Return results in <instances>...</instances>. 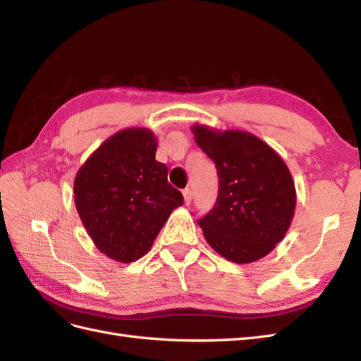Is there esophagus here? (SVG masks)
Masks as SVG:
<instances>
[{
	"instance_id": "1",
	"label": "esophagus",
	"mask_w": 361,
	"mask_h": 361,
	"mask_svg": "<svg viewBox=\"0 0 361 361\" xmlns=\"http://www.w3.org/2000/svg\"><path fill=\"white\" fill-rule=\"evenodd\" d=\"M182 194H183V202H185V204L190 206V204H191V202H192V194H191V190H190V188H185V190L182 191Z\"/></svg>"
}]
</instances>
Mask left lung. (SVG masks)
Here are the masks:
<instances>
[{"label":"left lung","instance_id":"left-lung-1","mask_svg":"<svg viewBox=\"0 0 361 361\" xmlns=\"http://www.w3.org/2000/svg\"><path fill=\"white\" fill-rule=\"evenodd\" d=\"M194 141L216 167L218 197L199 221L218 255L251 264L276 248L289 231L297 204L292 174L277 152L239 129L191 126Z\"/></svg>","mask_w":361,"mask_h":361}]
</instances>
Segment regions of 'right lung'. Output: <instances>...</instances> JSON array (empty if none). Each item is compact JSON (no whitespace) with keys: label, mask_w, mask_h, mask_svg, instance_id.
I'll return each instance as SVG.
<instances>
[{"label":"right lung","mask_w":361,"mask_h":361,"mask_svg":"<svg viewBox=\"0 0 361 361\" xmlns=\"http://www.w3.org/2000/svg\"><path fill=\"white\" fill-rule=\"evenodd\" d=\"M157 135L147 128L118 130L97 147L73 182L75 206L96 248L122 264L143 257L182 194L155 159Z\"/></svg>","instance_id":"add662e5"}]
</instances>
